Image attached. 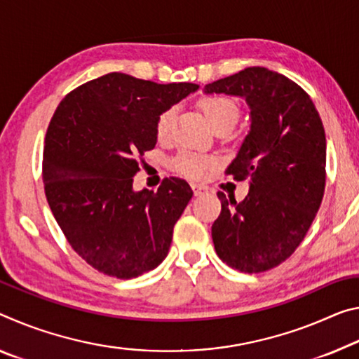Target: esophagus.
<instances>
[{
    "label": "esophagus",
    "instance_id": "34e87169",
    "mask_svg": "<svg viewBox=\"0 0 359 359\" xmlns=\"http://www.w3.org/2000/svg\"><path fill=\"white\" fill-rule=\"evenodd\" d=\"M191 189H193V193H195V196H201L203 193H206V187H203V185L193 184Z\"/></svg>",
    "mask_w": 359,
    "mask_h": 359
}]
</instances>
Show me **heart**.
<instances>
[{"instance_id": "heart-1", "label": "heart", "mask_w": 359, "mask_h": 359, "mask_svg": "<svg viewBox=\"0 0 359 359\" xmlns=\"http://www.w3.org/2000/svg\"><path fill=\"white\" fill-rule=\"evenodd\" d=\"M200 107L212 129L222 126V124L235 126L238 116H240V107H238L235 100L225 97V95H210V97L201 100ZM174 108H168L166 111H163L161 115H159L156 121V135L159 140H168L170 137L174 128ZM208 164L209 161L206 158L189 151L180 153V155L174 159V168L177 169L179 172L189 175V177H200V175H203L204 169L208 168Z\"/></svg>"}]
</instances>
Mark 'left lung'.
Segmentation results:
<instances>
[{
    "mask_svg": "<svg viewBox=\"0 0 359 359\" xmlns=\"http://www.w3.org/2000/svg\"><path fill=\"white\" fill-rule=\"evenodd\" d=\"M204 94L246 100L248 135L226 168L249 180L243 201L226 200L212 225L215 252L231 269L259 273L280 265L309 231L326 184V134L309 94L264 67L206 84Z\"/></svg>",
    "mask_w": 359,
    "mask_h": 359,
    "instance_id": "obj_1",
    "label": "left lung"
}]
</instances>
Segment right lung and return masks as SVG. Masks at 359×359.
Listing matches in <instances>:
<instances>
[{
    "label": "right lung",
    "instance_id": "add662e5",
    "mask_svg": "<svg viewBox=\"0 0 359 359\" xmlns=\"http://www.w3.org/2000/svg\"><path fill=\"white\" fill-rule=\"evenodd\" d=\"M198 84H156L108 73L72 90L50 119L44 191L70 246L95 270L129 280L161 264L193 191L164 179L134 190L137 156L156 145V121Z\"/></svg>",
    "mask_w": 359,
    "mask_h": 359
}]
</instances>
